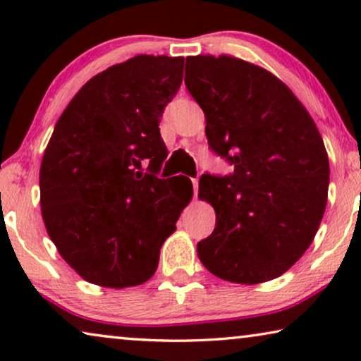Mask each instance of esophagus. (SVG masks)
<instances>
[{"mask_svg": "<svg viewBox=\"0 0 361 361\" xmlns=\"http://www.w3.org/2000/svg\"><path fill=\"white\" fill-rule=\"evenodd\" d=\"M192 185H194V199H197V194H199V180L192 179Z\"/></svg>", "mask_w": 361, "mask_h": 361, "instance_id": "1", "label": "esophagus"}]
</instances>
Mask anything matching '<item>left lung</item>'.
I'll return each instance as SVG.
<instances>
[{
    "instance_id": "left-lung-1",
    "label": "left lung",
    "mask_w": 361,
    "mask_h": 361,
    "mask_svg": "<svg viewBox=\"0 0 361 361\" xmlns=\"http://www.w3.org/2000/svg\"><path fill=\"white\" fill-rule=\"evenodd\" d=\"M184 82L205 113L210 149L233 166L228 176L200 177L199 197L216 215L197 243L202 264L238 284L278 278L322 221L330 174L322 136L278 77L241 59L187 57Z\"/></svg>"
}]
</instances>
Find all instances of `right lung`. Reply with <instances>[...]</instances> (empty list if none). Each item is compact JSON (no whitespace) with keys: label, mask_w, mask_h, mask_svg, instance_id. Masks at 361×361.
I'll use <instances>...</instances> for the list:
<instances>
[{"label":"right lung","mask_w":361,"mask_h":361,"mask_svg":"<svg viewBox=\"0 0 361 361\" xmlns=\"http://www.w3.org/2000/svg\"><path fill=\"white\" fill-rule=\"evenodd\" d=\"M182 71L184 57L116 63L90 78L56 123L39 174L42 219L59 253L88 283H146L192 199V182L159 177L167 157L159 123Z\"/></svg>","instance_id":"add662e5"}]
</instances>
